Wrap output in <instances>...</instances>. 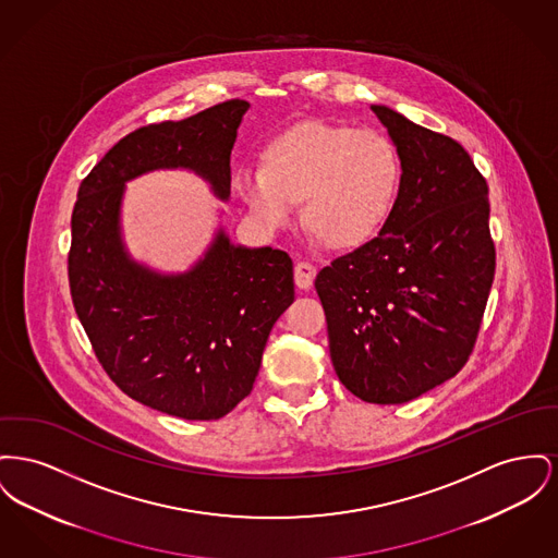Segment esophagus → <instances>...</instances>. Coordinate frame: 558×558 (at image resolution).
Instances as JSON below:
<instances>
[{"mask_svg": "<svg viewBox=\"0 0 558 558\" xmlns=\"http://www.w3.org/2000/svg\"><path fill=\"white\" fill-rule=\"evenodd\" d=\"M314 278H316V265L310 262H299L295 265V284L299 289L307 291L312 289L314 284Z\"/></svg>", "mask_w": 558, "mask_h": 558, "instance_id": "esophagus-1", "label": "esophagus"}]
</instances>
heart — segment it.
I'll list each match as a JSON object with an SVG mask.
<instances>
[{"mask_svg": "<svg viewBox=\"0 0 558 558\" xmlns=\"http://www.w3.org/2000/svg\"><path fill=\"white\" fill-rule=\"evenodd\" d=\"M402 162L392 141L377 131L307 120L274 136L262 168L242 166L233 187L265 228L303 221L335 248L368 242L392 215Z\"/></svg>", "mask_w": 558, "mask_h": 558, "instance_id": "b5f03b06", "label": "heart"}]
</instances>
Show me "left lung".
Segmentation results:
<instances>
[{
  "label": "left lung",
  "instance_id": "obj_1",
  "mask_svg": "<svg viewBox=\"0 0 558 558\" xmlns=\"http://www.w3.org/2000/svg\"><path fill=\"white\" fill-rule=\"evenodd\" d=\"M371 109L402 162L392 215L314 287L339 381L364 402L400 404L456 377L474 350L495 276L489 187L451 136Z\"/></svg>",
  "mask_w": 558,
  "mask_h": 558
}]
</instances>
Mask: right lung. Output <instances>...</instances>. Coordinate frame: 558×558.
<instances>
[{"instance_id": "obj_1", "label": "right lung", "mask_w": 558, "mask_h": 558, "mask_svg": "<svg viewBox=\"0 0 558 558\" xmlns=\"http://www.w3.org/2000/svg\"><path fill=\"white\" fill-rule=\"evenodd\" d=\"M246 109L226 100L126 134L82 181L71 215L69 289L100 366L132 400L181 420H219L251 393L269 330L295 299L293 262L233 246L221 230L190 271L162 276L124 251L120 204L126 181L179 166L228 199Z\"/></svg>"}]
</instances>
